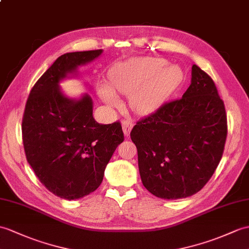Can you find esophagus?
Listing matches in <instances>:
<instances>
[{
	"instance_id": "34e87169",
	"label": "esophagus",
	"mask_w": 249,
	"mask_h": 249,
	"mask_svg": "<svg viewBox=\"0 0 249 249\" xmlns=\"http://www.w3.org/2000/svg\"><path fill=\"white\" fill-rule=\"evenodd\" d=\"M132 126H134V124H132V122L130 120H124L122 122V127H123V131H124V135L126 137H128L129 134H130V130L132 129Z\"/></svg>"
}]
</instances>
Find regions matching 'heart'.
Instances as JSON below:
<instances>
[{
  "label": "heart",
  "instance_id": "obj_1",
  "mask_svg": "<svg viewBox=\"0 0 249 249\" xmlns=\"http://www.w3.org/2000/svg\"><path fill=\"white\" fill-rule=\"evenodd\" d=\"M152 57H140L114 65L109 71V85L98 86V94L110 106H118L114 91L130 94V107L137 113L155 111L181 82L182 73L176 66Z\"/></svg>",
  "mask_w": 249,
  "mask_h": 249
}]
</instances>
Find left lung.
I'll return each mask as SVG.
<instances>
[{
	"instance_id": "8db88e82",
	"label": "left lung",
	"mask_w": 249,
	"mask_h": 249,
	"mask_svg": "<svg viewBox=\"0 0 249 249\" xmlns=\"http://www.w3.org/2000/svg\"><path fill=\"white\" fill-rule=\"evenodd\" d=\"M130 138L147 191L163 199L197 193L215 172L227 138L226 110L214 82L193 65L182 97L139 120Z\"/></svg>"
}]
</instances>
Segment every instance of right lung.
<instances>
[{"label": "right lung", "instance_id": "obj_1", "mask_svg": "<svg viewBox=\"0 0 249 249\" xmlns=\"http://www.w3.org/2000/svg\"><path fill=\"white\" fill-rule=\"evenodd\" d=\"M102 50L74 52L58 57L34 85L22 119L27 162L50 192L68 200L95 191L106 165L124 141L119 121L98 124L92 100H71L58 83L102 54Z\"/></svg>", "mask_w": 249, "mask_h": 249}]
</instances>
